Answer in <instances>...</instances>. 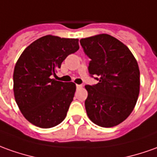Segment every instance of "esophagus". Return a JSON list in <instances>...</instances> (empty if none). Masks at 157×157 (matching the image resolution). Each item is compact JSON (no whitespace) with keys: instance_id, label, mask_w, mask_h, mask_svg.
Instances as JSON below:
<instances>
[{"instance_id":"1","label":"esophagus","mask_w":157,"mask_h":157,"mask_svg":"<svg viewBox=\"0 0 157 157\" xmlns=\"http://www.w3.org/2000/svg\"><path fill=\"white\" fill-rule=\"evenodd\" d=\"M76 87L78 88V89H80V88H82L83 86H82V85H76Z\"/></svg>"}]
</instances>
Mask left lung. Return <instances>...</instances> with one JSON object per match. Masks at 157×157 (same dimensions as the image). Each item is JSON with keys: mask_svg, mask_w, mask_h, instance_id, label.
I'll return each instance as SVG.
<instances>
[{"mask_svg": "<svg viewBox=\"0 0 157 157\" xmlns=\"http://www.w3.org/2000/svg\"><path fill=\"white\" fill-rule=\"evenodd\" d=\"M80 44L90 59V75L98 81L97 85H85L87 114L97 126H117L130 115L138 100V62L125 44L108 34L82 38Z\"/></svg>", "mask_w": 157, "mask_h": 157, "instance_id": "left-lung-1", "label": "left lung"}]
</instances>
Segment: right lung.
Returning <instances> with one entry per match:
<instances>
[{
    "label": "right lung",
    "mask_w": 157,
    "mask_h": 157,
    "mask_svg": "<svg viewBox=\"0 0 157 157\" xmlns=\"http://www.w3.org/2000/svg\"><path fill=\"white\" fill-rule=\"evenodd\" d=\"M78 39L44 36L24 50L13 72L15 101L28 121L41 128L59 125L67 116L76 85L52 78Z\"/></svg>",
    "instance_id": "add662e5"
}]
</instances>
